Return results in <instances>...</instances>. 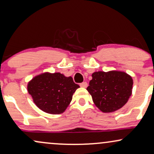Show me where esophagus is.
Instances as JSON below:
<instances>
[{
    "mask_svg": "<svg viewBox=\"0 0 154 154\" xmlns=\"http://www.w3.org/2000/svg\"><path fill=\"white\" fill-rule=\"evenodd\" d=\"M79 85H80L81 87H84V88H86V87H87V83L86 82H84L81 83Z\"/></svg>",
    "mask_w": 154,
    "mask_h": 154,
    "instance_id": "esophagus-1",
    "label": "esophagus"
}]
</instances>
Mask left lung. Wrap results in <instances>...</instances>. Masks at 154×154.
<instances>
[{"label": "left lung", "mask_w": 154, "mask_h": 154, "mask_svg": "<svg viewBox=\"0 0 154 154\" xmlns=\"http://www.w3.org/2000/svg\"><path fill=\"white\" fill-rule=\"evenodd\" d=\"M87 90L97 108L104 113L119 109L132 93L133 79L124 72H95Z\"/></svg>", "instance_id": "8db88e82"}]
</instances>
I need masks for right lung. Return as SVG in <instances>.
Here are the masks:
<instances>
[{"label": "right lung", "instance_id": "right-lung-1", "mask_svg": "<svg viewBox=\"0 0 154 154\" xmlns=\"http://www.w3.org/2000/svg\"><path fill=\"white\" fill-rule=\"evenodd\" d=\"M79 87L72 77H67L60 72L42 73L35 76L28 84V93L36 106L51 114L65 112Z\"/></svg>", "mask_w": 154, "mask_h": 154}]
</instances>
